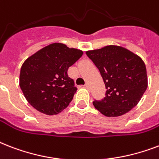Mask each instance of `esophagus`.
<instances>
[{"label": "esophagus", "mask_w": 159, "mask_h": 159, "mask_svg": "<svg viewBox=\"0 0 159 159\" xmlns=\"http://www.w3.org/2000/svg\"><path fill=\"white\" fill-rule=\"evenodd\" d=\"M84 87H86L87 89H88V88H89V87H90V86H89V84H88V83H87V84H85Z\"/></svg>", "instance_id": "esophagus-1"}]
</instances>
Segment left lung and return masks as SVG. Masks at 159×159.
Returning a JSON list of instances; mask_svg holds the SVG:
<instances>
[{"instance_id":"8db88e82","label":"left lung","mask_w":159,"mask_h":159,"mask_svg":"<svg viewBox=\"0 0 159 159\" xmlns=\"http://www.w3.org/2000/svg\"><path fill=\"white\" fill-rule=\"evenodd\" d=\"M86 54L99 69L106 89L103 99L93 102L95 108L104 116L116 117L138 104L148 87L145 64L138 55L116 45Z\"/></svg>"}]
</instances>
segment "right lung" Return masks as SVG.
<instances>
[{
	"mask_svg": "<svg viewBox=\"0 0 159 159\" xmlns=\"http://www.w3.org/2000/svg\"><path fill=\"white\" fill-rule=\"evenodd\" d=\"M82 54V50L54 43L28 57L21 67L20 87L29 103L48 116L67 108L77 92L67 69Z\"/></svg>",
	"mask_w": 159,
	"mask_h": 159,
	"instance_id": "add662e5",
	"label": "right lung"
}]
</instances>
